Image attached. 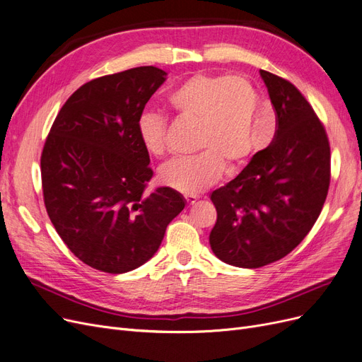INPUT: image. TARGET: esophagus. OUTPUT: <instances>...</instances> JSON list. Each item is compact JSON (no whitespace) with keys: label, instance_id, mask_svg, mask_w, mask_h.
I'll return each instance as SVG.
<instances>
[{"label":"esophagus","instance_id":"34e87169","mask_svg":"<svg viewBox=\"0 0 362 362\" xmlns=\"http://www.w3.org/2000/svg\"><path fill=\"white\" fill-rule=\"evenodd\" d=\"M184 199H185V202L189 205H194L196 202H197V196H194V194H187Z\"/></svg>","mask_w":362,"mask_h":362}]
</instances>
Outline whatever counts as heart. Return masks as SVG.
<instances>
[{
	"mask_svg": "<svg viewBox=\"0 0 362 362\" xmlns=\"http://www.w3.org/2000/svg\"><path fill=\"white\" fill-rule=\"evenodd\" d=\"M169 105L181 119L199 123L192 157H180L160 169V180L184 194H197L214 185L224 168L235 172L258 148L254 117L259 111V96L251 81L238 76L196 74L169 95ZM138 138L151 156L168 150V120L146 111L136 122Z\"/></svg>",
	"mask_w": 362,
	"mask_h": 362,
	"instance_id": "b5f03b06",
	"label": "heart"
}]
</instances>
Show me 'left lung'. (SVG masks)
<instances>
[{"label": "left lung", "mask_w": 362, "mask_h": 362, "mask_svg": "<svg viewBox=\"0 0 362 362\" xmlns=\"http://www.w3.org/2000/svg\"><path fill=\"white\" fill-rule=\"evenodd\" d=\"M276 111L270 146L211 194L209 243L221 262L257 269L290 254L320 216L329 187V142L293 83L259 71Z\"/></svg>", "instance_id": "1"}]
</instances>
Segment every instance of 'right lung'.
Wrapping results in <instances>:
<instances>
[{"mask_svg":"<svg viewBox=\"0 0 362 362\" xmlns=\"http://www.w3.org/2000/svg\"><path fill=\"white\" fill-rule=\"evenodd\" d=\"M165 80L163 69L138 66L83 84L42 148L49 218L69 251L96 270L117 274L148 262L185 206L170 187L146 192L153 170L136 122Z\"/></svg>","mask_w":362,"mask_h":362,"instance_id":"1","label":"right lung"}]
</instances>
